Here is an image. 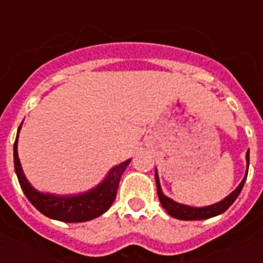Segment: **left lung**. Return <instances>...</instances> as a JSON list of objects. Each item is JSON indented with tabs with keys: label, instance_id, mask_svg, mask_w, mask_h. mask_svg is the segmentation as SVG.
<instances>
[{
	"label": "left lung",
	"instance_id": "8db88e82",
	"mask_svg": "<svg viewBox=\"0 0 263 263\" xmlns=\"http://www.w3.org/2000/svg\"><path fill=\"white\" fill-rule=\"evenodd\" d=\"M246 161H247V171H249L250 165V150H247L246 153ZM247 179V172H246L245 179L241 180L240 184L237 185L235 190H233L228 196H225L224 199H221L220 202L217 203L209 204V206H202V208H194V206H188V204H183L176 202V200L171 199L169 196H166L162 192V188H161L160 184V177H158V172H157L156 168V184H157V192H158V198H160V202L162 204V208L166 210L169 216H172L173 218H177V220L183 221H199V220H208V218H212V217H216L218 214H222V213L227 210V209L231 206V204L236 200V198L240 194L241 188L245 185V181Z\"/></svg>",
	"mask_w": 263,
	"mask_h": 263
}]
</instances>
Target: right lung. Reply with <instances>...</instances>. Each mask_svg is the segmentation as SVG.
<instances>
[{
	"mask_svg": "<svg viewBox=\"0 0 263 263\" xmlns=\"http://www.w3.org/2000/svg\"><path fill=\"white\" fill-rule=\"evenodd\" d=\"M22 124L18 127L17 136L13 144L14 172L17 176L23 192L26 194L27 199L34 204V208L42 213L43 216L63 222H86L107 212L113 200L116 199L120 179L131 162V158L113 166L105 176V179L88 191L72 194V195H57L50 192L38 191L27 180L18 160L17 140Z\"/></svg>",
	"mask_w": 263,
	"mask_h": 263,
	"instance_id": "add662e5",
	"label": "right lung"
}]
</instances>
